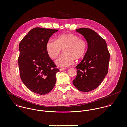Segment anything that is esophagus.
Returning <instances> with one entry per match:
<instances>
[{
  "mask_svg": "<svg viewBox=\"0 0 127 127\" xmlns=\"http://www.w3.org/2000/svg\"><path fill=\"white\" fill-rule=\"evenodd\" d=\"M66 70V68H60V71H64V70Z\"/></svg>",
  "mask_w": 127,
  "mask_h": 127,
  "instance_id": "obj_1",
  "label": "esophagus"
}]
</instances>
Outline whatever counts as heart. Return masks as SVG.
<instances>
[{
    "label": "heart",
    "instance_id": "b5f03b06",
    "mask_svg": "<svg viewBox=\"0 0 127 127\" xmlns=\"http://www.w3.org/2000/svg\"><path fill=\"white\" fill-rule=\"evenodd\" d=\"M48 55L51 59L56 58L63 49V53L55 61L59 67H67L72 65L75 58H82L87 50L86 41L74 34H65L58 35L56 41L50 39L46 45Z\"/></svg>",
    "mask_w": 127,
    "mask_h": 127
}]
</instances>
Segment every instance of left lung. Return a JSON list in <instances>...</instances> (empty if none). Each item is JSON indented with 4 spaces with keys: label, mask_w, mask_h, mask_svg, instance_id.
<instances>
[{
    "label": "left lung",
    "mask_w": 127,
    "mask_h": 127,
    "mask_svg": "<svg viewBox=\"0 0 127 127\" xmlns=\"http://www.w3.org/2000/svg\"><path fill=\"white\" fill-rule=\"evenodd\" d=\"M87 42V50L83 59L76 66L77 76L73 81L76 88L89 92L97 88L108 72L110 58L105 41L93 30L76 29Z\"/></svg>",
    "instance_id": "obj_1"
}]
</instances>
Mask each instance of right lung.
<instances>
[{
    "label": "right lung",
    "instance_id": "right-lung-1",
    "mask_svg": "<svg viewBox=\"0 0 127 127\" xmlns=\"http://www.w3.org/2000/svg\"><path fill=\"white\" fill-rule=\"evenodd\" d=\"M58 30L36 27L30 30L19 44L18 65L23 82L40 95L49 93L56 82L59 70L48 55L46 45Z\"/></svg>",
    "mask_w": 127,
    "mask_h": 127
}]
</instances>
